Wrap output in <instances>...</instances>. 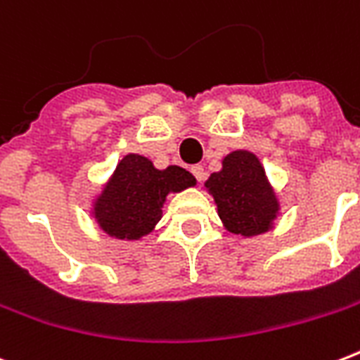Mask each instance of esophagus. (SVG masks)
Instances as JSON below:
<instances>
[{"mask_svg": "<svg viewBox=\"0 0 360 360\" xmlns=\"http://www.w3.org/2000/svg\"><path fill=\"white\" fill-rule=\"evenodd\" d=\"M192 174H194V177H196L200 183H202V181H205V169H203L202 164H196V166H192Z\"/></svg>", "mask_w": 360, "mask_h": 360, "instance_id": "34e87169", "label": "esophagus"}]
</instances>
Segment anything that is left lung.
Here are the masks:
<instances>
[{"label":"left lung","instance_id":"obj_1","mask_svg":"<svg viewBox=\"0 0 360 360\" xmlns=\"http://www.w3.org/2000/svg\"><path fill=\"white\" fill-rule=\"evenodd\" d=\"M205 188L214 198L219 217L231 233L252 237L273 228L278 200L254 153H230L222 160V169L205 181Z\"/></svg>","mask_w":360,"mask_h":360}]
</instances>
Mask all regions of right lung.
<instances>
[{
  "instance_id": "1",
  "label": "right lung",
  "mask_w": 360,
  "mask_h": 360,
  "mask_svg": "<svg viewBox=\"0 0 360 360\" xmlns=\"http://www.w3.org/2000/svg\"><path fill=\"white\" fill-rule=\"evenodd\" d=\"M194 185V175L185 168L157 169L149 158L130 153L95 200L93 214L110 237L136 240L155 230L169 192Z\"/></svg>"
}]
</instances>
